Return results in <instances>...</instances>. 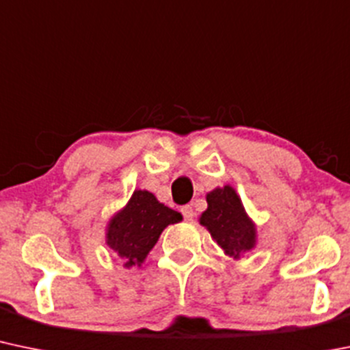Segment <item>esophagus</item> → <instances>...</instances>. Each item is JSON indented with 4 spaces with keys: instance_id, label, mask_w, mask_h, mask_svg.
<instances>
[{
    "instance_id": "1",
    "label": "esophagus",
    "mask_w": 350,
    "mask_h": 350,
    "mask_svg": "<svg viewBox=\"0 0 350 350\" xmlns=\"http://www.w3.org/2000/svg\"><path fill=\"white\" fill-rule=\"evenodd\" d=\"M181 213H183V216H184V219H186V221H193V217H194L193 206H183Z\"/></svg>"
}]
</instances>
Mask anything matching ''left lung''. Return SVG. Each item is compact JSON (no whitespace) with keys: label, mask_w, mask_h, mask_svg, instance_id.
Listing matches in <instances>:
<instances>
[{"label":"left lung","mask_w":350,"mask_h":350,"mask_svg":"<svg viewBox=\"0 0 350 350\" xmlns=\"http://www.w3.org/2000/svg\"><path fill=\"white\" fill-rule=\"evenodd\" d=\"M207 209L201 222L222 251L234 259L251 251L256 244V228L245 214L239 196L231 186L217 187L207 194Z\"/></svg>","instance_id":"left-lung-1"}]
</instances>
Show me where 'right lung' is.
I'll use <instances>...</instances> for the list:
<instances>
[{
	"label": "right lung",
	"instance_id": "obj_1",
	"mask_svg": "<svg viewBox=\"0 0 350 350\" xmlns=\"http://www.w3.org/2000/svg\"><path fill=\"white\" fill-rule=\"evenodd\" d=\"M181 219V213L161 204L149 191H134L124 209L111 219L106 243L124 260V267L139 266L161 232Z\"/></svg>",
	"mask_w": 350,
	"mask_h": 350
}]
</instances>
